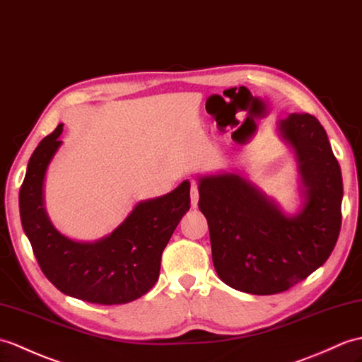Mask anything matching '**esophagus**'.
<instances>
[{
  "label": "esophagus",
  "mask_w": 362,
  "mask_h": 362,
  "mask_svg": "<svg viewBox=\"0 0 362 362\" xmlns=\"http://www.w3.org/2000/svg\"><path fill=\"white\" fill-rule=\"evenodd\" d=\"M199 204V187L196 183H191V205L197 206Z\"/></svg>",
  "instance_id": "1"
}]
</instances>
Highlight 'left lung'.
Instances as JSON below:
<instances>
[{"label":"left lung","mask_w":362,"mask_h":362,"mask_svg":"<svg viewBox=\"0 0 362 362\" xmlns=\"http://www.w3.org/2000/svg\"><path fill=\"white\" fill-rule=\"evenodd\" d=\"M296 149L305 204L295 217L238 174L200 179L199 209L208 221L213 264L231 288L276 295L321 267L341 231L342 175L322 124L290 114L279 124Z\"/></svg>","instance_id":"1"}]
</instances>
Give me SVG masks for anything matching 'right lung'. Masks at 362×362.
<instances>
[{
  "instance_id": "add662e5",
  "label": "right lung",
  "mask_w": 362,
  "mask_h": 362,
  "mask_svg": "<svg viewBox=\"0 0 362 362\" xmlns=\"http://www.w3.org/2000/svg\"><path fill=\"white\" fill-rule=\"evenodd\" d=\"M63 124L40 141L20 189V216L33 255L47 279L64 295L90 304L136 300L154 287L160 260L175 226L189 209V182L170 194L140 202L107 238L81 243L50 225L43 206L46 168L62 145Z\"/></svg>"
}]
</instances>
